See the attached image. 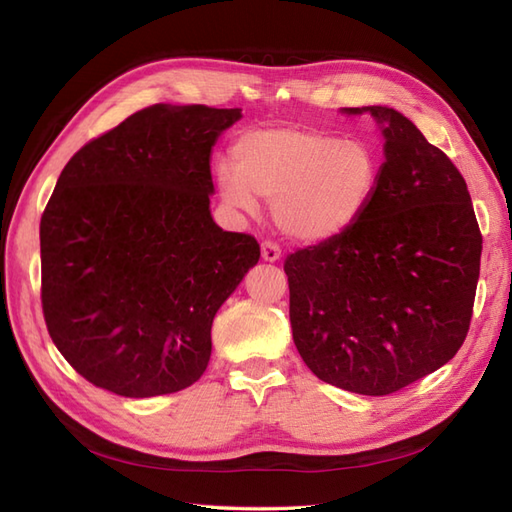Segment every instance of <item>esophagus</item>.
I'll return each mask as SVG.
<instances>
[{"instance_id": "1", "label": "esophagus", "mask_w": 512, "mask_h": 512, "mask_svg": "<svg viewBox=\"0 0 512 512\" xmlns=\"http://www.w3.org/2000/svg\"><path fill=\"white\" fill-rule=\"evenodd\" d=\"M262 259H264V262H270V264L279 262V259H281V248L275 242H264L262 244Z\"/></svg>"}]
</instances>
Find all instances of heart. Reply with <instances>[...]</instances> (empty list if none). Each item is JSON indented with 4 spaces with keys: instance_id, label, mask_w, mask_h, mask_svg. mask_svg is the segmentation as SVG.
I'll list each match as a JSON object with an SVG mask.
<instances>
[{
    "instance_id": "b5f03b06",
    "label": "heart",
    "mask_w": 512,
    "mask_h": 512,
    "mask_svg": "<svg viewBox=\"0 0 512 512\" xmlns=\"http://www.w3.org/2000/svg\"><path fill=\"white\" fill-rule=\"evenodd\" d=\"M233 169H217V189L231 209L273 204V220L297 244L345 235L365 215L380 182V158L361 138L310 127L250 132L233 145Z\"/></svg>"
}]
</instances>
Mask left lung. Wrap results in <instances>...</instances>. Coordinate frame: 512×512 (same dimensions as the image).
<instances>
[{"label": "left lung", "instance_id": "obj_1", "mask_svg": "<svg viewBox=\"0 0 512 512\" xmlns=\"http://www.w3.org/2000/svg\"><path fill=\"white\" fill-rule=\"evenodd\" d=\"M372 114L385 162L345 235L288 255L292 339L323 383L387 396L436 372L469 332L482 235L462 173L387 105Z\"/></svg>", "mask_w": 512, "mask_h": 512}]
</instances>
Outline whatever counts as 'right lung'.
I'll return each mask as SVG.
<instances>
[{
    "mask_svg": "<svg viewBox=\"0 0 512 512\" xmlns=\"http://www.w3.org/2000/svg\"><path fill=\"white\" fill-rule=\"evenodd\" d=\"M242 110L158 103L76 151L41 215V303L57 350L125 398L173 394L211 358L259 244L211 215V154Z\"/></svg>",
    "mask_w": 512,
    "mask_h": 512,
    "instance_id": "right-lung-1",
    "label": "right lung"
}]
</instances>
